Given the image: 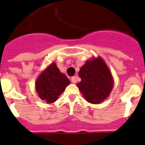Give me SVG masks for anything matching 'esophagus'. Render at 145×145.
<instances>
[{"label":"esophagus","mask_w":145,"mask_h":145,"mask_svg":"<svg viewBox=\"0 0 145 145\" xmlns=\"http://www.w3.org/2000/svg\"><path fill=\"white\" fill-rule=\"evenodd\" d=\"M71 82H72L73 83H76V76H72V77H71Z\"/></svg>","instance_id":"obj_1"}]
</instances>
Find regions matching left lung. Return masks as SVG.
Masks as SVG:
<instances>
[{
  "label": "left lung",
  "instance_id": "obj_1",
  "mask_svg": "<svg viewBox=\"0 0 145 145\" xmlns=\"http://www.w3.org/2000/svg\"><path fill=\"white\" fill-rule=\"evenodd\" d=\"M79 76L82 80L77 87L89 103L102 102L112 90V76L101 57L88 60L80 69Z\"/></svg>",
  "mask_w": 145,
  "mask_h": 145
}]
</instances>
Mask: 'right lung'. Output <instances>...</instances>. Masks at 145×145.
Listing matches in <instances>:
<instances>
[{"instance_id": "obj_1", "label": "right lung", "mask_w": 145, "mask_h": 145, "mask_svg": "<svg viewBox=\"0 0 145 145\" xmlns=\"http://www.w3.org/2000/svg\"><path fill=\"white\" fill-rule=\"evenodd\" d=\"M70 84L65 74H61L55 63H52L36 82V89L41 100L47 104L55 102Z\"/></svg>"}]
</instances>
